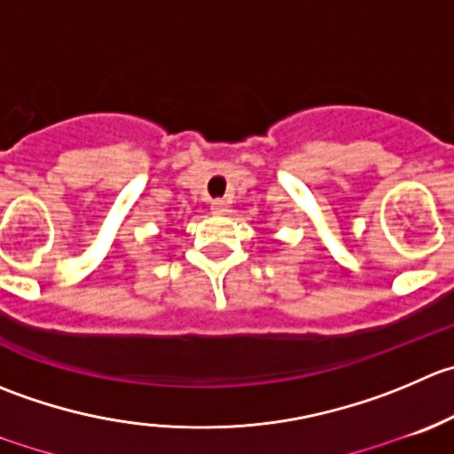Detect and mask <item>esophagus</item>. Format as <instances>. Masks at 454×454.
Instances as JSON below:
<instances>
[{
  "mask_svg": "<svg viewBox=\"0 0 454 454\" xmlns=\"http://www.w3.org/2000/svg\"><path fill=\"white\" fill-rule=\"evenodd\" d=\"M210 210H213L215 215H228L231 206H228L226 200H213L210 201Z\"/></svg>",
  "mask_w": 454,
  "mask_h": 454,
  "instance_id": "1",
  "label": "esophagus"
}]
</instances>
